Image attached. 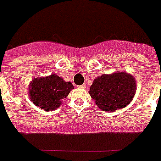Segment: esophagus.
Listing matches in <instances>:
<instances>
[{"label":"esophagus","mask_w":161,"mask_h":161,"mask_svg":"<svg viewBox=\"0 0 161 161\" xmlns=\"http://www.w3.org/2000/svg\"><path fill=\"white\" fill-rule=\"evenodd\" d=\"M86 84H83V85H81V86H79L78 87H80V88H86Z\"/></svg>","instance_id":"1"}]
</instances>
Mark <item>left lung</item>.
<instances>
[{
	"label": "left lung",
	"mask_w": 161,
	"mask_h": 161,
	"mask_svg": "<svg viewBox=\"0 0 161 161\" xmlns=\"http://www.w3.org/2000/svg\"><path fill=\"white\" fill-rule=\"evenodd\" d=\"M136 88V80L131 74L115 72L94 79L88 93L101 110L114 112L130 104Z\"/></svg>",
	"instance_id": "8db88e82"
}]
</instances>
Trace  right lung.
Listing matches in <instances>:
<instances>
[{"mask_svg":"<svg viewBox=\"0 0 161 161\" xmlns=\"http://www.w3.org/2000/svg\"><path fill=\"white\" fill-rule=\"evenodd\" d=\"M74 86L70 81L54 74L45 77H36L28 86V96L31 102L44 111H53L60 108L62 100L67 98Z\"/></svg>","mask_w":161,"mask_h":161,"instance_id":"1","label":"right lung"}]
</instances>
